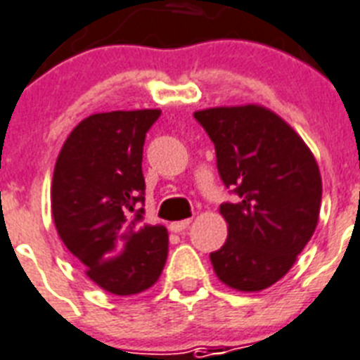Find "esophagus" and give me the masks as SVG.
I'll return each instance as SVG.
<instances>
[{"instance_id": "obj_1", "label": "esophagus", "mask_w": 360, "mask_h": 360, "mask_svg": "<svg viewBox=\"0 0 360 360\" xmlns=\"http://www.w3.org/2000/svg\"><path fill=\"white\" fill-rule=\"evenodd\" d=\"M188 226H191V220L188 219L179 220V222H172V224H169V230L175 231V233H181V231H185Z\"/></svg>"}]
</instances>
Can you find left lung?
Wrapping results in <instances>:
<instances>
[{"label":"left lung","instance_id":"obj_1","mask_svg":"<svg viewBox=\"0 0 360 360\" xmlns=\"http://www.w3.org/2000/svg\"><path fill=\"white\" fill-rule=\"evenodd\" d=\"M194 117L213 140L224 185L239 196L220 205L228 239L211 252L214 273L231 290H267L318 226V162L301 136L259 104L198 110Z\"/></svg>","mask_w":360,"mask_h":360}]
</instances>
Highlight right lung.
<instances>
[{
  "mask_svg": "<svg viewBox=\"0 0 360 360\" xmlns=\"http://www.w3.org/2000/svg\"><path fill=\"white\" fill-rule=\"evenodd\" d=\"M160 110L93 114L67 136L52 177L59 237L89 278L114 295L149 290L168 257V230L140 224L146 132Z\"/></svg>",
  "mask_w": 360,
  "mask_h": 360,
  "instance_id": "right-lung-1",
  "label": "right lung"
}]
</instances>
